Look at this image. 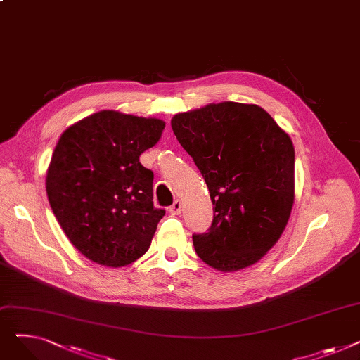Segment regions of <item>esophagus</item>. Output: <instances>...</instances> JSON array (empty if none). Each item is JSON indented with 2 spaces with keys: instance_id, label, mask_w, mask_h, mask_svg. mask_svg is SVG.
<instances>
[{
  "instance_id": "obj_1",
  "label": "esophagus",
  "mask_w": 360,
  "mask_h": 360,
  "mask_svg": "<svg viewBox=\"0 0 360 360\" xmlns=\"http://www.w3.org/2000/svg\"><path fill=\"white\" fill-rule=\"evenodd\" d=\"M181 210H182V202H181L179 200H175V201H174V204L169 207V213H170V214H174V216L179 214V213H181Z\"/></svg>"
}]
</instances>
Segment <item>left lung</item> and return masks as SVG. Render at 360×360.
<instances>
[{
	"instance_id": "8db88e82",
	"label": "left lung",
	"mask_w": 360,
	"mask_h": 360,
	"mask_svg": "<svg viewBox=\"0 0 360 360\" xmlns=\"http://www.w3.org/2000/svg\"><path fill=\"white\" fill-rule=\"evenodd\" d=\"M200 169L213 221L194 233L197 255L220 271L261 259L285 231L295 198V148L262 108L212 103L170 121Z\"/></svg>"
}]
</instances>
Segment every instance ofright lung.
<instances>
[{
    "label": "right lung",
    "mask_w": 360,
    "mask_h": 360,
    "mask_svg": "<svg viewBox=\"0 0 360 360\" xmlns=\"http://www.w3.org/2000/svg\"><path fill=\"white\" fill-rule=\"evenodd\" d=\"M165 128L156 118L101 110L63 132L46 174L51 209L89 259L122 267L147 252L163 209L140 155Z\"/></svg>",
    "instance_id": "add662e5"
}]
</instances>
